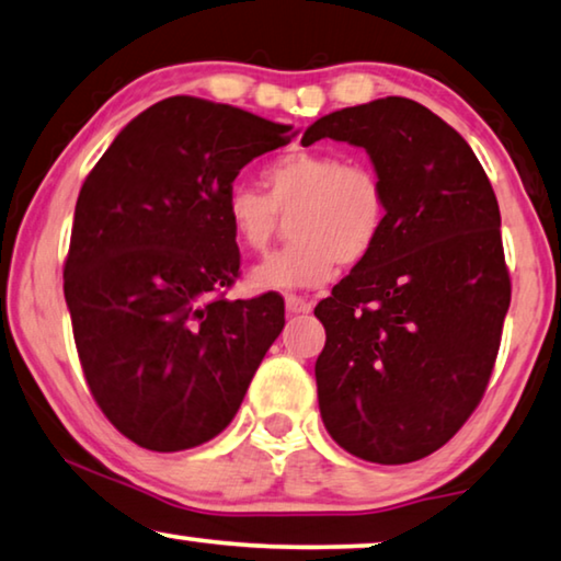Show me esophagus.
Here are the masks:
<instances>
[{
	"mask_svg": "<svg viewBox=\"0 0 561 561\" xmlns=\"http://www.w3.org/2000/svg\"><path fill=\"white\" fill-rule=\"evenodd\" d=\"M286 311L288 313H308V311H311V300L288 294L286 296Z\"/></svg>",
	"mask_w": 561,
	"mask_h": 561,
	"instance_id": "obj_1",
	"label": "esophagus"
}]
</instances>
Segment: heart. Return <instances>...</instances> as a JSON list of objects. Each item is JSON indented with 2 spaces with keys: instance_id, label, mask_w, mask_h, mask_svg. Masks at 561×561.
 I'll use <instances>...</instances> for the list:
<instances>
[{
  "instance_id": "heart-1",
  "label": "heart",
  "mask_w": 561,
  "mask_h": 561,
  "mask_svg": "<svg viewBox=\"0 0 561 561\" xmlns=\"http://www.w3.org/2000/svg\"><path fill=\"white\" fill-rule=\"evenodd\" d=\"M263 192L232 184L225 217L234 240L263 253L290 217V242L250 271L255 290H296L327 283L341 265L371 255L387 227L389 192L367 161H341L336 153L288 151L261 172Z\"/></svg>"
}]
</instances>
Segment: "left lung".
Wrapping results in <instances>:
<instances>
[{
  "mask_svg": "<svg viewBox=\"0 0 561 561\" xmlns=\"http://www.w3.org/2000/svg\"><path fill=\"white\" fill-rule=\"evenodd\" d=\"M319 139L367 149L389 192L377 248L313 311L321 420L356 458L420 460L473 415L496 364L511 304L496 194L456 128L400 95L329 113L300 144Z\"/></svg>",
  "mask_w": 561,
  "mask_h": 561,
  "instance_id": "1",
  "label": "left lung"
}]
</instances>
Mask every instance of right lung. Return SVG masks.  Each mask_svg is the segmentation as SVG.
I'll return each instance as SVG.
<instances>
[{
  "mask_svg": "<svg viewBox=\"0 0 561 561\" xmlns=\"http://www.w3.org/2000/svg\"><path fill=\"white\" fill-rule=\"evenodd\" d=\"M290 126L174 95L139 113L80 186L62 288L80 367L146 450L213 440L283 331V300H227L240 250L225 192Z\"/></svg>",
  "mask_w": 561,
  "mask_h": 561,
  "instance_id": "1",
  "label": "right lung"
}]
</instances>
